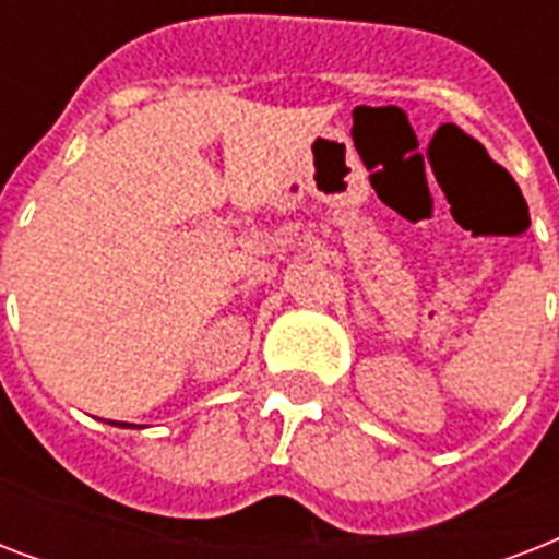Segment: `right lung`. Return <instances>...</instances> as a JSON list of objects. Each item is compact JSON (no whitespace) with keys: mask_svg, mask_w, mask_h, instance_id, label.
I'll list each match as a JSON object with an SVG mask.
<instances>
[{"mask_svg":"<svg viewBox=\"0 0 559 559\" xmlns=\"http://www.w3.org/2000/svg\"><path fill=\"white\" fill-rule=\"evenodd\" d=\"M118 426H121V424H118Z\"/></svg>","mask_w":559,"mask_h":559,"instance_id":"obj_1","label":"right lung"}]
</instances>
